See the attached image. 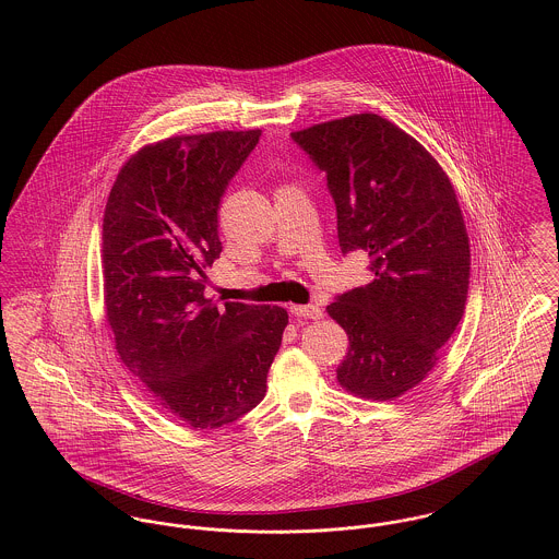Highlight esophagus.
I'll return each instance as SVG.
<instances>
[{"label": "esophagus", "mask_w": 559, "mask_h": 559, "mask_svg": "<svg viewBox=\"0 0 559 559\" xmlns=\"http://www.w3.org/2000/svg\"><path fill=\"white\" fill-rule=\"evenodd\" d=\"M290 312L299 319H320L322 317V310L319 306H290Z\"/></svg>", "instance_id": "esophagus-1"}]
</instances>
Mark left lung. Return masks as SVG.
<instances>
[{"mask_svg":"<svg viewBox=\"0 0 559 559\" xmlns=\"http://www.w3.org/2000/svg\"><path fill=\"white\" fill-rule=\"evenodd\" d=\"M293 140L326 176L342 253L372 258L374 280L326 306L348 335L337 383L359 399H399L437 366L465 312L472 255L454 187L415 138L377 114Z\"/></svg>","mask_w":559,"mask_h":559,"instance_id":"obj_1","label":"left lung"}]
</instances>
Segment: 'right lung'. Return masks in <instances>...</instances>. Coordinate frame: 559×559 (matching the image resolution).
<instances>
[{
	"label": "right lung",
	"mask_w": 559,
	"mask_h": 559,
	"mask_svg": "<svg viewBox=\"0 0 559 559\" xmlns=\"http://www.w3.org/2000/svg\"><path fill=\"white\" fill-rule=\"evenodd\" d=\"M262 131L174 135L122 165L103 217L105 317L122 364L195 430L237 421L266 394L288 312L204 297L222 253L217 211Z\"/></svg>",
	"instance_id": "right-lung-1"
}]
</instances>
